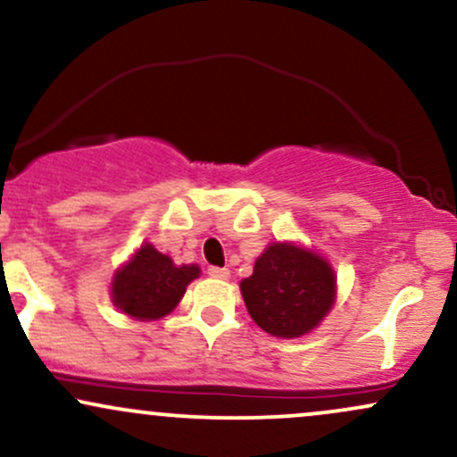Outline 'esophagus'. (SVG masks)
<instances>
[{
  "label": "esophagus",
  "mask_w": 457,
  "mask_h": 457,
  "mask_svg": "<svg viewBox=\"0 0 457 457\" xmlns=\"http://www.w3.org/2000/svg\"><path fill=\"white\" fill-rule=\"evenodd\" d=\"M208 275H210V278H217V279H228L229 278V270L223 269V267H210L208 269Z\"/></svg>",
  "instance_id": "1"
}]
</instances>
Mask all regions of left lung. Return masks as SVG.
Here are the masks:
<instances>
[{
	"label": "left lung",
	"mask_w": 457,
	"mask_h": 457,
	"mask_svg": "<svg viewBox=\"0 0 457 457\" xmlns=\"http://www.w3.org/2000/svg\"><path fill=\"white\" fill-rule=\"evenodd\" d=\"M245 305L264 332L278 338L308 334L332 310L334 269L319 253L295 243H273L240 282Z\"/></svg>",
	"instance_id": "left-lung-1"
}]
</instances>
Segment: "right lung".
<instances>
[{"label": "right lung", "mask_w": 457, "mask_h": 457, "mask_svg": "<svg viewBox=\"0 0 457 457\" xmlns=\"http://www.w3.org/2000/svg\"><path fill=\"white\" fill-rule=\"evenodd\" d=\"M197 264H173L154 245H140L137 253L114 273L110 295L112 303L128 317L155 320L173 312L187 293V286L199 278Z\"/></svg>", "instance_id": "add662e5"}]
</instances>
